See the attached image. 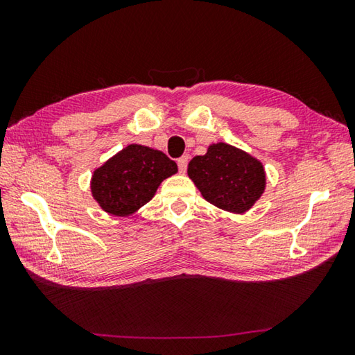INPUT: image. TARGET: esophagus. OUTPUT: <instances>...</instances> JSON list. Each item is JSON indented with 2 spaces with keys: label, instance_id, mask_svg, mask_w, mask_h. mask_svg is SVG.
<instances>
[{
  "label": "esophagus",
  "instance_id": "esophagus-1",
  "mask_svg": "<svg viewBox=\"0 0 355 355\" xmlns=\"http://www.w3.org/2000/svg\"><path fill=\"white\" fill-rule=\"evenodd\" d=\"M188 161H189L188 156H182V158H180V159L177 161V164H178V171L182 172V173H184V172H186V169H188Z\"/></svg>",
  "mask_w": 355,
  "mask_h": 355
}]
</instances>
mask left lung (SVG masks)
Returning <instances> with one entry per match:
<instances>
[{
    "label": "left lung",
    "instance_id": "left-lung-1",
    "mask_svg": "<svg viewBox=\"0 0 355 355\" xmlns=\"http://www.w3.org/2000/svg\"><path fill=\"white\" fill-rule=\"evenodd\" d=\"M188 177L207 202L235 214L249 211L266 189L261 161L227 142L211 144L205 155L194 156Z\"/></svg>",
    "mask_w": 355,
    "mask_h": 355
}]
</instances>
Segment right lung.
I'll return each mask as SVG.
<instances>
[{"mask_svg": "<svg viewBox=\"0 0 355 355\" xmlns=\"http://www.w3.org/2000/svg\"><path fill=\"white\" fill-rule=\"evenodd\" d=\"M178 172L175 161L141 144H130L94 171L91 194L105 213L135 214L153 199L163 180Z\"/></svg>", "mask_w": 355, "mask_h": 355, "instance_id": "right-lung-1", "label": "right lung"}]
</instances>
